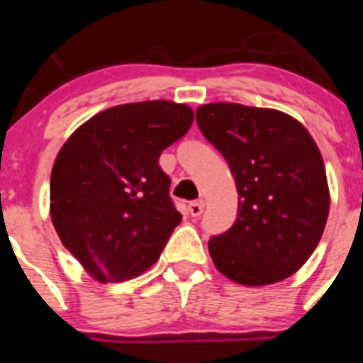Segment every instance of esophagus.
I'll list each match as a JSON object with an SVG mask.
<instances>
[{
  "label": "esophagus",
  "instance_id": "esophagus-1",
  "mask_svg": "<svg viewBox=\"0 0 363 363\" xmlns=\"http://www.w3.org/2000/svg\"><path fill=\"white\" fill-rule=\"evenodd\" d=\"M203 207H205V203L202 202V200H196V202H191V203L188 205L189 214H191L193 218H199V216L203 212Z\"/></svg>",
  "mask_w": 363,
  "mask_h": 363
}]
</instances>
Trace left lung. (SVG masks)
<instances>
[{
    "label": "left lung",
    "mask_w": 363,
    "mask_h": 363,
    "mask_svg": "<svg viewBox=\"0 0 363 363\" xmlns=\"http://www.w3.org/2000/svg\"><path fill=\"white\" fill-rule=\"evenodd\" d=\"M196 123L225 156L239 193L237 221L208 240L216 269L244 286L294 276L316 250L330 211L316 142L276 108L207 104L196 108Z\"/></svg>",
    "instance_id": "left-lung-1"
}]
</instances>
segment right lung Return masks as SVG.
<instances>
[{
	"label": "right lung",
	"mask_w": 363,
	"mask_h": 363,
	"mask_svg": "<svg viewBox=\"0 0 363 363\" xmlns=\"http://www.w3.org/2000/svg\"><path fill=\"white\" fill-rule=\"evenodd\" d=\"M193 119L191 107L168 100L117 105L80 124L60 149L50 218L93 279H133L160 258L182 219L160 156Z\"/></svg>",
	"instance_id": "right-lung-1"
}]
</instances>
